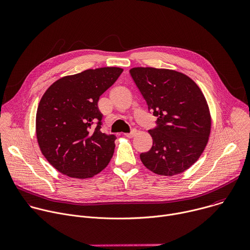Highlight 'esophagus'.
I'll list each match as a JSON object with an SVG mask.
<instances>
[{"label": "esophagus", "instance_id": "1", "mask_svg": "<svg viewBox=\"0 0 250 250\" xmlns=\"http://www.w3.org/2000/svg\"><path fill=\"white\" fill-rule=\"evenodd\" d=\"M135 134H136V130H135V129H131V131H130V132L125 133V136H127V137H133Z\"/></svg>", "mask_w": 250, "mask_h": 250}]
</instances>
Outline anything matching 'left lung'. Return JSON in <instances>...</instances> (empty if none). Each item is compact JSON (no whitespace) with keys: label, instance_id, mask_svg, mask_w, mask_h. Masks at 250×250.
Returning <instances> with one entry per match:
<instances>
[{"label":"left lung","instance_id":"left-lung-1","mask_svg":"<svg viewBox=\"0 0 250 250\" xmlns=\"http://www.w3.org/2000/svg\"><path fill=\"white\" fill-rule=\"evenodd\" d=\"M130 75L148 111L157 117L149 129L153 144L140 160L152 172L173 176L187 170L203 153L210 131L207 101L197 84L169 69L135 67Z\"/></svg>","mask_w":250,"mask_h":250}]
</instances>
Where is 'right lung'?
<instances>
[{"instance_id": "add662e5", "label": "right lung", "mask_w": 250, "mask_h": 250, "mask_svg": "<svg viewBox=\"0 0 250 250\" xmlns=\"http://www.w3.org/2000/svg\"><path fill=\"white\" fill-rule=\"evenodd\" d=\"M123 71L119 67L88 69L57 80L42 96L37 137L42 154L60 173L85 179L109 164L117 137L102 132L98 102Z\"/></svg>"}]
</instances>
